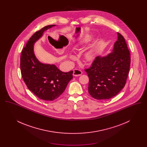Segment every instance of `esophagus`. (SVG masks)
Returning <instances> with one entry per match:
<instances>
[{"label":"esophagus","instance_id":"1","mask_svg":"<svg viewBox=\"0 0 147 147\" xmlns=\"http://www.w3.org/2000/svg\"><path fill=\"white\" fill-rule=\"evenodd\" d=\"M82 74V71L79 69H75L73 70V75L75 77H78L80 76Z\"/></svg>","mask_w":147,"mask_h":147}]
</instances>
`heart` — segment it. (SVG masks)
Instances as JSON below:
<instances>
[{
    "label": "heart",
    "instance_id": "b5f03b06",
    "mask_svg": "<svg viewBox=\"0 0 147 147\" xmlns=\"http://www.w3.org/2000/svg\"><path fill=\"white\" fill-rule=\"evenodd\" d=\"M84 42H86V41H84ZM96 50L95 49H91L88 51L85 55V58L86 61L89 62H92L96 57Z\"/></svg>",
    "mask_w": 147,
    "mask_h": 147
}]
</instances>
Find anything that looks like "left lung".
<instances>
[{
  "mask_svg": "<svg viewBox=\"0 0 147 147\" xmlns=\"http://www.w3.org/2000/svg\"><path fill=\"white\" fill-rule=\"evenodd\" d=\"M111 53L98 56L88 69L89 93L97 100H107L116 96L125 86L131 63L129 51L119 33Z\"/></svg>",
  "mask_w": 147,
  "mask_h": 147,
  "instance_id": "1",
  "label": "left lung"
}]
</instances>
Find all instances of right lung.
<instances>
[{"label":"right lung","instance_id":"add662e5","mask_svg":"<svg viewBox=\"0 0 147 147\" xmlns=\"http://www.w3.org/2000/svg\"><path fill=\"white\" fill-rule=\"evenodd\" d=\"M55 26L48 25L36 32L22 49L20 58L21 75L25 83L37 97L46 101L58 98L73 78V71L63 72L55 64L41 63L35 56V42L45 31Z\"/></svg>","mask_w":147,"mask_h":147}]
</instances>
